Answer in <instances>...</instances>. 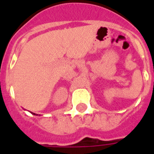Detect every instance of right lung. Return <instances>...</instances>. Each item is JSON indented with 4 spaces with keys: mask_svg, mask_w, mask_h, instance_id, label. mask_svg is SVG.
I'll return each instance as SVG.
<instances>
[{
    "mask_svg": "<svg viewBox=\"0 0 154 154\" xmlns=\"http://www.w3.org/2000/svg\"><path fill=\"white\" fill-rule=\"evenodd\" d=\"M32 114H34V115H38V114H36V113H32Z\"/></svg>",
    "mask_w": 154,
    "mask_h": 154,
    "instance_id": "right-lung-1",
    "label": "right lung"
}]
</instances>
